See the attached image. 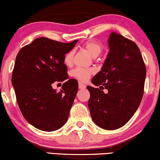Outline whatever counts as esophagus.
<instances>
[{
  "label": "esophagus",
  "instance_id": "obj_1",
  "mask_svg": "<svg viewBox=\"0 0 160 160\" xmlns=\"http://www.w3.org/2000/svg\"><path fill=\"white\" fill-rule=\"evenodd\" d=\"M78 88H79L80 89H85V88H86V86H85V85L83 84V83L79 82V83H78Z\"/></svg>",
  "mask_w": 160,
  "mask_h": 160
}]
</instances>
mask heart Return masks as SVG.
I'll use <instances>...</instances> for the list:
<instances>
[{"label":"heart","mask_w":160,"mask_h":160,"mask_svg":"<svg viewBox=\"0 0 160 160\" xmlns=\"http://www.w3.org/2000/svg\"><path fill=\"white\" fill-rule=\"evenodd\" d=\"M82 48L85 51L88 52L89 55L92 58H97L98 55L101 54L103 50V46L102 43L97 41H89L85 42L82 45ZM73 52L69 51L65 54L64 57V63L67 66H71L73 64ZM95 70L93 68H76L71 72V76L81 82H87L92 75L95 74Z\"/></svg>","instance_id":"b5f03b06"}]
</instances>
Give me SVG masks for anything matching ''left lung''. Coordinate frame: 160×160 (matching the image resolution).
<instances>
[{
    "label": "left lung",
    "instance_id": "left-lung-1",
    "mask_svg": "<svg viewBox=\"0 0 160 160\" xmlns=\"http://www.w3.org/2000/svg\"><path fill=\"white\" fill-rule=\"evenodd\" d=\"M108 45L110 52L101 71L92 79L100 87L87 88L90 93L88 107L92 119L98 126L112 130L128 123L139 107L146 69L141 51L132 41L112 32Z\"/></svg>",
    "mask_w": 160,
    "mask_h": 160
}]
</instances>
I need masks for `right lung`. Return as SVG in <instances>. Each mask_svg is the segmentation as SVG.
<instances>
[{
  "label": "right lung",
  "instance_id": "right-lung-1",
  "mask_svg": "<svg viewBox=\"0 0 160 160\" xmlns=\"http://www.w3.org/2000/svg\"><path fill=\"white\" fill-rule=\"evenodd\" d=\"M77 41L62 43L41 37L17 54L12 76L17 101L24 118L38 130H58L68 120L78 84L68 79L63 60ZM65 80L60 92L52 88L53 82Z\"/></svg>",
  "mask_w": 160,
  "mask_h": 160
}]
</instances>
